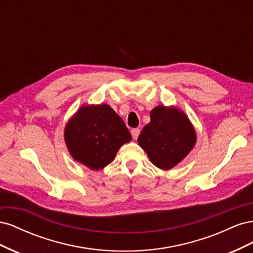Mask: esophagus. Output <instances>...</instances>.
Returning <instances> with one entry per match:
<instances>
[{
	"mask_svg": "<svg viewBox=\"0 0 253 253\" xmlns=\"http://www.w3.org/2000/svg\"><path fill=\"white\" fill-rule=\"evenodd\" d=\"M139 133H140V129L139 128H133L132 131H131V134H132L134 139H137V137L139 136Z\"/></svg>",
	"mask_w": 253,
	"mask_h": 253,
	"instance_id": "34e87169",
	"label": "esophagus"
}]
</instances>
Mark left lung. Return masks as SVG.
<instances>
[{
	"label": "left lung",
	"instance_id": "1",
	"mask_svg": "<svg viewBox=\"0 0 253 253\" xmlns=\"http://www.w3.org/2000/svg\"><path fill=\"white\" fill-rule=\"evenodd\" d=\"M150 117L137 141L153 165L164 171L171 170L194 148L195 128L183 111L173 105L155 106Z\"/></svg>",
	"mask_w": 253,
	"mask_h": 253
}]
</instances>
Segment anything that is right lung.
<instances>
[{
    "label": "right lung",
    "mask_w": 253,
    "mask_h": 253,
    "mask_svg": "<svg viewBox=\"0 0 253 253\" xmlns=\"http://www.w3.org/2000/svg\"><path fill=\"white\" fill-rule=\"evenodd\" d=\"M64 140L72 157L93 171L110 165L132 140L124 120L106 103L83 104L68 119Z\"/></svg>",
    "instance_id": "1"
}]
</instances>
